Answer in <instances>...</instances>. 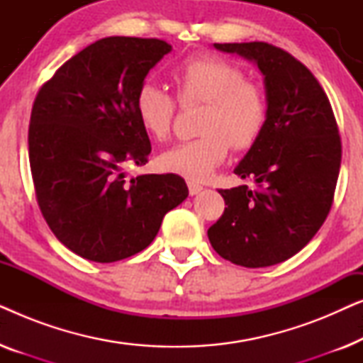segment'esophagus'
<instances>
[{"label":"esophagus","mask_w":363,"mask_h":363,"mask_svg":"<svg viewBox=\"0 0 363 363\" xmlns=\"http://www.w3.org/2000/svg\"><path fill=\"white\" fill-rule=\"evenodd\" d=\"M201 190H203V186L198 185V183H193V182L188 183V191H190L191 196L193 195H198V193H200Z\"/></svg>","instance_id":"34e87169"}]
</instances>
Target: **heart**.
<instances>
[{"label":"heart","instance_id":"obj_1","mask_svg":"<svg viewBox=\"0 0 363 363\" xmlns=\"http://www.w3.org/2000/svg\"><path fill=\"white\" fill-rule=\"evenodd\" d=\"M182 102H203L200 132L193 140L177 143L158 158L163 172L190 182H206L226 160L230 143L236 150L250 148L266 125L267 104L259 86L245 72L220 57L198 56L173 69ZM175 99L160 84L145 81L135 96V112L143 130L155 140L170 133Z\"/></svg>","mask_w":363,"mask_h":363}]
</instances>
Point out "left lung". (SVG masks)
Instances as JSON below:
<instances>
[{"label":"left lung","instance_id":"left-lung-1","mask_svg":"<svg viewBox=\"0 0 363 363\" xmlns=\"http://www.w3.org/2000/svg\"><path fill=\"white\" fill-rule=\"evenodd\" d=\"M255 62L264 77L267 117L235 173L255 178L220 190L226 208L208 230L218 255L233 264L266 267L289 259L329 215L342 147L334 112L304 64L267 43L213 44Z\"/></svg>","mask_w":363,"mask_h":363}]
</instances>
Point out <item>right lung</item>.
<instances>
[{
    "mask_svg": "<svg viewBox=\"0 0 363 363\" xmlns=\"http://www.w3.org/2000/svg\"><path fill=\"white\" fill-rule=\"evenodd\" d=\"M172 46L162 39H99L64 62L38 92L29 163L54 236L84 259L113 262L145 250L163 216L186 200L182 177L138 175L152 145L135 112L147 74Z\"/></svg>",
    "mask_w": 363,
    "mask_h": 363,
    "instance_id": "right-lung-1",
    "label": "right lung"
}]
</instances>
